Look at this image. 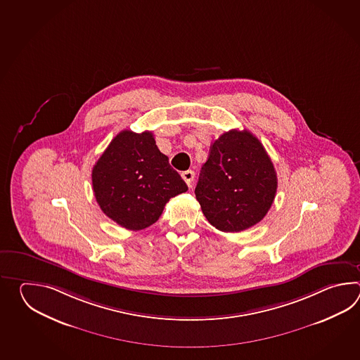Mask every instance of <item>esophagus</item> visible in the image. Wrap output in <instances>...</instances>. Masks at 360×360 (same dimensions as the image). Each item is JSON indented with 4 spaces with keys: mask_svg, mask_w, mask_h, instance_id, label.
I'll list each match as a JSON object with an SVG mask.
<instances>
[{
    "mask_svg": "<svg viewBox=\"0 0 360 360\" xmlns=\"http://www.w3.org/2000/svg\"><path fill=\"white\" fill-rule=\"evenodd\" d=\"M181 177H183L184 181L186 183L188 186H191V185H193V180H194V172H193L191 169L184 171L183 174H181Z\"/></svg>",
    "mask_w": 360,
    "mask_h": 360,
    "instance_id": "obj_1",
    "label": "esophagus"
}]
</instances>
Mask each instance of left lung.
Here are the masks:
<instances>
[{
    "mask_svg": "<svg viewBox=\"0 0 360 360\" xmlns=\"http://www.w3.org/2000/svg\"><path fill=\"white\" fill-rule=\"evenodd\" d=\"M276 188V169L260 140L250 131L230 130L212 143L195 197L216 229L238 233L265 217Z\"/></svg>",
    "mask_w": 360,
    "mask_h": 360,
    "instance_id": "obj_1",
    "label": "left lung"
}]
</instances>
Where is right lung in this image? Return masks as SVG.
<instances>
[{"mask_svg":"<svg viewBox=\"0 0 360 360\" xmlns=\"http://www.w3.org/2000/svg\"><path fill=\"white\" fill-rule=\"evenodd\" d=\"M92 188L101 211L129 230L153 225L169 199L188 191L153 134L131 130L121 131L95 163Z\"/></svg>","mask_w":360,"mask_h":360,"instance_id":"obj_1","label":"right lung"}]
</instances>
